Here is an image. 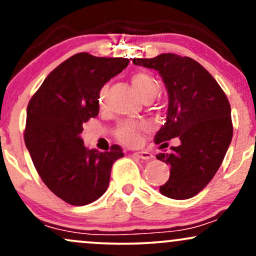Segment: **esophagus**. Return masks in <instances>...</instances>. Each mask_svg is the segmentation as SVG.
<instances>
[{
	"instance_id": "1",
	"label": "esophagus",
	"mask_w": 256,
	"mask_h": 256,
	"mask_svg": "<svg viewBox=\"0 0 256 256\" xmlns=\"http://www.w3.org/2000/svg\"><path fill=\"white\" fill-rule=\"evenodd\" d=\"M134 156H136L138 158H142V160H150L154 156H152V152H134Z\"/></svg>"
}]
</instances>
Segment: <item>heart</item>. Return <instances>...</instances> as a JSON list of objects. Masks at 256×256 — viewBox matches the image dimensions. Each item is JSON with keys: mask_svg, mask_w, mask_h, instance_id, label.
<instances>
[{"mask_svg": "<svg viewBox=\"0 0 256 256\" xmlns=\"http://www.w3.org/2000/svg\"><path fill=\"white\" fill-rule=\"evenodd\" d=\"M130 82L134 89L136 90V92L143 101H146V100L152 101V98H156L158 91H160V85H158L156 79L146 72L132 73ZM107 91V85H104L98 91V102L100 107H104ZM142 130H144V124H142V122H128L116 128V137L125 144L134 146L140 140V131Z\"/></svg>", "mask_w": 256, "mask_h": 256, "instance_id": "heart-1", "label": "heart"}]
</instances>
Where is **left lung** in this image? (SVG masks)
Here are the masks:
<instances>
[{
  "mask_svg": "<svg viewBox=\"0 0 256 256\" xmlns=\"http://www.w3.org/2000/svg\"><path fill=\"white\" fill-rule=\"evenodd\" d=\"M132 62L156 70L168 92L166 122L154 142L162 146L172 138L180 140L170 154L156 155L158 160L171 166L160 192L174 200L192 198L212 180L231 143L234 128L228 100L212 74L192 58L167 52L134 58Z\"/></svg>",
  "mask_w": 256,
  "mask_h": 256,
  "instance_id": "left-lung-1",
  "label": "left lung"
}]
</instances>
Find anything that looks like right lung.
Segmentation results:
<instances>
[{"mask_svg": "<svg viewBox=\"0 0 256 256\" xmlns=\"http://www.w3.org/2000/svg\"><path fill=\"white\" fill-rule=\"evenodd\" d=\"M128 64V58L73 55L44 79L28 104L24 140L43 183L72 206L101 198L122 146L100 152L84 146L83 124L98 116V91Z\"/></svg>", "mask_w": 256, "mask_h": 256, "instance_id": "obj_1", "label": "right lung"}]
</instances>
